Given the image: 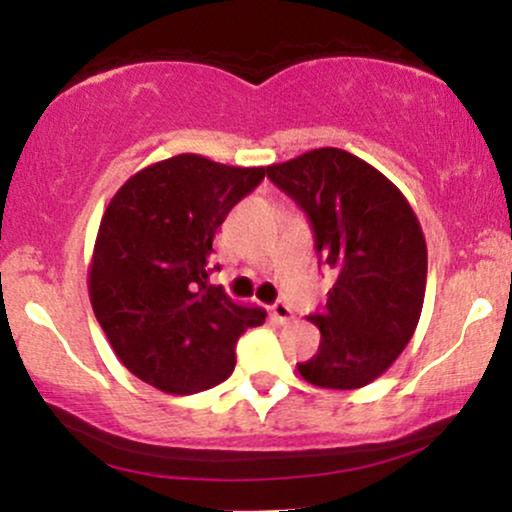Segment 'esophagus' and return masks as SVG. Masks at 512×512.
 I'll list each match as a JSON object with an SVG mask.
<instances>
[{
	"instance_id": "obj_1",
	"label": "esophagus",
	"mask_w": 512,
	"mask_h": 512,
	"mask_svg": "<svg viewBox=\"0 0 512 512\" xmlns=\"http://www.w3.org/2000/svg\"><path fill=\"white\" fill-rule=\"evenodd\" d=\"M272 317H274V322H279V325H286V322H291L293 320L291 305L284 303V301L274 303L272 305Z\"/></svg>"
}]
</instances>
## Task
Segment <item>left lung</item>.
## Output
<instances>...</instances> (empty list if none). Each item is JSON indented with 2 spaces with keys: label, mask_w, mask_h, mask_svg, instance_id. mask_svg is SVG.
I'll return each mask as SVG.
<instances>
[{
  "label": "left lung",
  "mask_w": 512,
  "mask_h": 512,
  "mask_svg": "<svg viewBox=\"0 0 512 512\" xmlns=\"http://www.w3.org/2000/svg\"><path fill=\"white\" fill-rule=\"evenodd\" d=\"M267 175L308 214L334 276L325 308L308 315L320 346L298 373L327 390L373 383L414 337L424 308L428 252L414 209L378 168L334 146L267 166Z\"/></svg>",
  "instance_id": "8db88e82"
}]
</instances>
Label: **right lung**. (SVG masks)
Returning <instances> with one entry per match:
<instances>
[{
	"label": "right lung",
	"mask_w": 512,
	"mask_h": 512,
	"mask_svg": "<svg viewBox=\"0 0 512 512\" xmlns=\"http://www.w3.org/2000/svg\"><path fill=\"white\" fill-rule=\"evenodd\" d=\"M267 168L178 154L134 173L103 211L88 296L129 373L168 395H195L236 368V342L262 308L209 284L216 231Z\"/></svg>",
	"instance_id": "1"
}]
</instances>
